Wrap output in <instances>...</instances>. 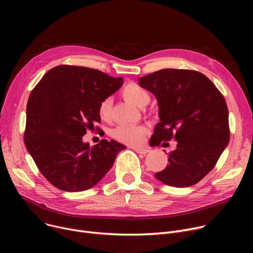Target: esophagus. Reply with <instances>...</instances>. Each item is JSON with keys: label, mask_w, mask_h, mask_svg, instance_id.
Instances as JSON below:
<instances>
[{"label": "esophagus", "mask_w": 253, "mask_h": 253, "mask_svg": "<svg viewBox=\"0 0 253 253\" xmlns=\"http://www.w3.org/2000/svg\"><path fill=\"white\" fill-rule=\"evenodd\" d=\"M133 150H134L137 154H141V155H145V154H148V153L150 152V150L147 149V148H139V147H134Z\"/></svg>", "instance_id": "esophagus-1"}]
</instances>
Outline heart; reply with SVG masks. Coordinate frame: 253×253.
Wrapping results in <instances>:
<instances>
[{"mask_svg": "<svg viewBox=\"0 0 253 253\" xmlns=\"http://www.w3.org/2000/svg\"><path fill=\"white\" fill-rule=\"evenodd\" d=\"M123 97L139 108H142L150 100L149 92L136 83L127 84L121 91ZM112 99L103 98L98 105V115L102 120H108L112 111ZM145 129L139 125L122 124L117 126L112 131V135L119 141L129 144L139 143L144 135Z\"/></svg>", "mask_w": 253, "mask_h": 253, "instance_id": "b5f03b06", "label": "heart"}]
</instances>
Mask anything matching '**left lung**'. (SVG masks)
<instances>
[{
  "label": "left lung",
  "instance_id": "obj_1",
  "mask_svg": "<svg viewBox=\"0 0 253 253\" xmlns=\"http://www.w3.org/2000/svg\"><path fill=\"white\" fill-rule=\"evenodd\" d=\"M138 84L152 92L159 122L151 142L163 147L175 139L164 170L155 177L175 188L196 184L214 168L230 140L229 111L219 90L203 74L164 69L141 77Z\"/></svg>",
  "mask_w": 253,
  "mask_h": 253
}]
</instances>
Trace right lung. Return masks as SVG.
Masks as SVG:
<instances>
[{"label": "right lung", "mask_w": 253, "mask_h": 253, "mask_svg": "<svg viewBox=\"0 0 253 253\" xmlns=\"http://www.w3.org/2000/svg\"><path fill=\"white\" fill-rule=\"evenodd\" d=\"M123 85V79L84 66L58 65L44 75L26 105L24 143L40 172L65 192L91 189L112 168L124 144L83 141L100 123L99 102ZM100 131V129L98 128Z\"/></svg>", "instance_id": "add662e5"}]
</instances>
